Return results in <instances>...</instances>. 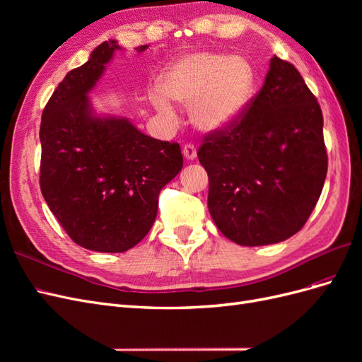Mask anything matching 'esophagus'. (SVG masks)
<instances>
[{"label":"esophagus","mask_w":362,"mask_h":362,"mask_svg":"<svg viewBox=\"0 0 362 362\" xmlns=\"http://www.w3.org/2000/svg\"><path fill=\"white\" fill-rule=\"evenodd\" d=\"M182 154H184V157L187 158V160H194L196 158V148L193 145H190V144L184 145Z\"/></svg>","instance_id":"obj_1"}]
</instances>
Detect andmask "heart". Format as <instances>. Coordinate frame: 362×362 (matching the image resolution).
Instances as JSON below:
<instances>
[{
    "instance_id": "b5f03b06",
    "label": "heart",
    "mask_w": 362,
    "mask_h": 362,
    "mask_svg": "<svg viewBox=\"0 0 362 362\" xmlns=\"http://www.w3.org/2000/svg\"><path fill=\"white\" fill-rule=\"evenodd\" d=\"M257 75L250 62L217 51L190 52L175 60L151 95L157 110L173 116L169 100L192 105L193 125L204 133H221L242 117L255 92Z\"/></svg>"
}]
</instances>
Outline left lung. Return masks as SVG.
Returning a JSON list of instances; mask_svg holds the SVG:
<instances>
[{
  "label": "left lung",
  "mask_w": 362,
  "mask_h": 362,
  "mask_svg": "<svg viewBox=\"0 0 362 362\" xmlns=\"http://www.w3.org/2000/svg\"><path fill=\"white\" fill-rule=\"evenodd\" d=\"M245 116L205 137L208 210L240 246L284 242L308 221L327 172L323 115L291 63L273 56Z\"/></svg>",
  "instance_id": "obj_1"
}]
</instances>
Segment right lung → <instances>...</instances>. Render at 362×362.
<instances>
[{
    "label": "right lung",
    "instance_id": "add662e5",
    "mask_svg": "<svg viewBox=\"0 0 362 362\" xmlns=\"http://www.w3.org/2000/svg\"><path fill=\"white\" fill-rule=\"evenodd\" d=\"M117 49L116 40L103 42L66 74L43 110L39 133L43 199L76 245L107 254L134 247L149 233L160 190L182 169L178 144L93 108L89 93Z\"/></svg>",
    "mask_w": 362,
    "mask_h": 362
}]
</instances>
